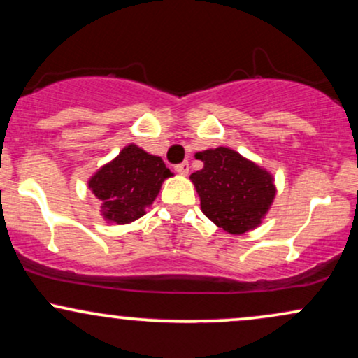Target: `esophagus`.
I'll use <instances>...</instances> for the list:
<instances>
[{"instance_id": "34e87169", "label": "esophagus", "mask_w": 358, "mask_h": 358, "mask_svg": "<svg viewBox=\"0 0 358 358\" xmlns=\"http://www.w3.org/2000/svg\"><path fill=\"white\" fill-rule=\"evenodd\" d=\"M175 171H176V173H178V175H182V176L188 175V171H190V165H188V162L180 163V165L175 166Z\"/></svg>"}]
</instances>
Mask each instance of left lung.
Wrapping results in <instances>:
<instances>
[{
	"instance_id": "8db88e82",
	"label": "left lung",
	"mask_w": 358,
	"mask_h": 358,
	"mask_svg": "<svg viewBox=\"0 0 358 358\" xmlns=\"http://www.w3.org/2000/svg\"><path fill=\"white\" fill-rule=\"evenodd\" d=\"M195 158L203 168L190 180L205 215L234 236L259 227L276 196L273 175L225 146L199 151Z\"/></svg>"
}]
</instances>
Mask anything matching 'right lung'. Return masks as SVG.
Here are the masks:
<instances>
[{"label":"right lung","instance_id":"1","mask_svg":"<svg viewBox=\"0 0 358 358\" xmlns=\"http://www.w3.org/2000/svg\"><path fill=\"white\" fill-rule=\"evenodd\" d=\"M173 176L159 156L127 145L116 158L102 165L89 178V190L101 202V215L108 224L124 225L146 213L166 178Z\"/></svg>","mask_w":358,"mask_h":358}]
</instances>
